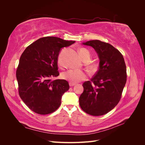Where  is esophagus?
Segmentation results:
<instances>
[{
    "instance_id": "34e87169",
    "label": "esophagus",
    "mask_w": 145,
    "mask_h": 145,
    "mask_svg": "<svg viewBox=\"0 0 145 145\" xmlns=\"http://www.w3.org/2000/svg\"><path fill=\"white\" fill-rule=\"evenodd\" d=\"M69 85L70 86H74V85H76V83H72L69 82Z\"/></svg>"
}]
</instances>
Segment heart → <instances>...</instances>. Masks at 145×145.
<instances>
[{
    "label": "heart",
    "mask_w": 145,
    "mask_h": 145,
    "mask_svg": "<svg viewBox=\"0 0 145 145\" xmlns=\"http://www.w3.org/2000/svg\"><path fill=\"white\" fill-rule=\"evenodd\" d=\"M78 53H79L81 58L84 61L89 60L91 57L90 52L88 50H86V48H80V49L78 50ZM58 64L60 66L62 65L60 56H59L58 57ZM88 67L91 70H94L97 68V65L94 63H91L89 65ZM61 77H62L63 80H67L72 83H76L81 80L86 79V74L82 71L70 69L67 71L63 72Z\"/></svg>",
    "instance_id": "b5f03b06"
}]
</instances>
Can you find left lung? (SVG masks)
Returning a JSON list of instances; mask_svg holds the SVG:
<instances>
[{
    "instance_id": "1",
    "label": "left lung",
    "mask_w": 145,
    "mask_h": 145,
    "mask_svg": "<svg viewBox=\"0 0 145 145\" xmlns=\"http://www.w3.org/2000/svg\"><path fill=\"white\" fill-rule=\"evenodd\" d=\"M83 44L94 48L100 62L99 69L91 81L83 83L79 104L88 114L102 116L111 111L121 99L127 78L124 58L108 43L93 40Z\"/></svg>"
}]
</instances>
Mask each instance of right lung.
I'll return each instance as SVG.
<instances>
[{
  "mask_svg": "<svg viewBox=\"0 0 145 145\" xmlns=\"http://www.w3.org/2000/svg\"><path fill=\"white\" fill-rule=\"evenodd\" d=\"M75 41L56 37H45L29 45L22 54L16 70L19 94L33 112L45 115L54 112L61 105L63 94L69 88L62 79L52 80L59 75L58 56L61 48Z\"/></svg>",
  "mask_w": 145,
  "mask_h": 145,
  "instance_id": "1",
  "label": "right lung"
}]
</instances>
